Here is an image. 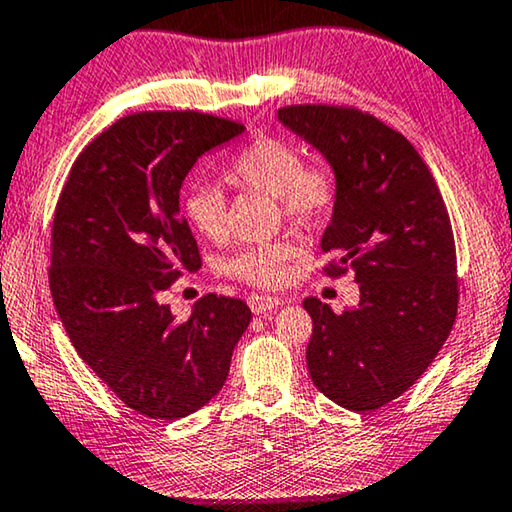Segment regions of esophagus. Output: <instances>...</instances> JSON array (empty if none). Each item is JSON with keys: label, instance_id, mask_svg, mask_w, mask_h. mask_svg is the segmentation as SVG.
I'll list each match as a JSON object with an SVG mask.
<instances>
[{"label": "esophagus", "instance_id": "34e87169", "mask_svg": "<svg viewBox=\"0 0 512 512\" xmlns=\"http://www.w3.org/2000/svg\"><path fill=\"white\" fill-rule=\"evenodd\" d=\"M281 304H286V300H283V297H277V295H251L249 297V306H251V311L256 313H267V311H272V309H277V306H281Z\"/></svg>", "mask_w": 512, "mask_h": 512}]
</instances>
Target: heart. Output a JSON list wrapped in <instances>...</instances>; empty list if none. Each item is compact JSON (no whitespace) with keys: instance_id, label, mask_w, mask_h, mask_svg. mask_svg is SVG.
Masks as SVG:
<instances>
[{"instance_id":"1","label":"heart","mask_w":512,"mask_h":512,"mask_svg":"<svg viewBox=\"0 0 512 512\" xmlns=\"http://www.w3.org/2000/svg\"><path fill=\"white\" fill-rule=\"evenodd\" d=\"M229 180L279 201L290 222L311 226L329 217L336 203V178L322 164H304L300 148L279 137H261L231 162ZM192 229L208 240L226 235V199L212 185H192L183 199ZM295 254L290 242L251 247L226 263V272L261 286L281 281L283 265Z\"/></svg>"}]
</instances>
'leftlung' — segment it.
Masks as SVG:
<instances>
[{
  "label": "left lung",
  "mask_w": 512,
  "mask_h": 512,
  "mask_svg": "<svg viewBox=\"0 0 512 512\" xmlns=\"http://www.w3.org/2000/svg\"><path fill=\"white\" fill-rule=\"evenodd\" d=\"M283 128L325 157L336 203L322 233L332 277L350 267L359 304L343 313L316 297L306 366L318 391L352 412L405 393L442 350L458 313L455 242L439 187L400 132L357 109L295 105Z\"/></svg>",
  "instance_id": "8db88e82"
}]
</instances>
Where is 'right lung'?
Masks as SVG:
<instances>
[{"instance_id":"1","label":"right lung","mask_w":512,"mask_h":512,"mask_svg":"<svg viewBox=\"0 0 512 512\" xmlns=\"http://www.w3.org/2000/svg\"><path fill=\"white\" fill-rule=\"evenodd\" d=\"M242 132L199 112L125 116L77 157L54 212L50 290L70 343L148 419L178 421L217 396L249 327L233 297H201L187 320L160 302L180 270L201 267L183 180Z\"/></svg>"}]
</instances>
